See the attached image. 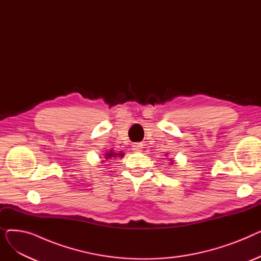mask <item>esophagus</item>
<instances>
[{
  "instance_id": "esophagus-1",
  "label": "esophagus",
  "mask_w": 261,
  "mask_h": 261,
  "mask_svg": "<svg viewBox=\"0 0 261 261\" xmlns=\"http://www.w3.org/2000/svg\"><path fill=\"white\" fill-rule=\"evenodd\" d=\"M132 150L135 152H141L143 150V144L138 143V144H133L132 145Z\"/></svg>"
}]
</instances>
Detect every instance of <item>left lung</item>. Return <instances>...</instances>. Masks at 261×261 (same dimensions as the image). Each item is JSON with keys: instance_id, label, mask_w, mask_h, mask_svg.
<instances>
[{"instance_id": "left-lung-1", "label": "left lung", "mask_w": 261, "mask_h": 261, "mask_svg": "<svg viewBox=\"0 0 261 261\" xmlns=\"http://www.w3.org/2000/svg\"><path fill=\"white\" fill-rule=\"evenodd\" d=\"M169 164H171V165H174V160H172V159H171V160H170V163H169Z\"/></svg>"}]
</instances>
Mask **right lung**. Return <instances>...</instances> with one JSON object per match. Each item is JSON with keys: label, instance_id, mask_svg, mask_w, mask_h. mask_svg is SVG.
<instances>
[{"label": "right lung", "instance_id": "obj_1", "mask_svg": "<svg viewBox=\"0 0 261 261\" xmlns=\"http://www.w3.org/2000/svg\"><path fill=\"white\" fill-rule=\"evenodd\" d=\"M105 156H103V159H106V160H102L101 161V163H105V161H108V160H110V159H115V158H119V159H121L122 156H123V152H121V151H118V152H114L113 150H110L109 152H106L105 154H103Z\"/></svg>", "mask_w": 261, "mask_h": 261}]
</instances>
